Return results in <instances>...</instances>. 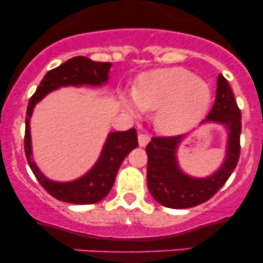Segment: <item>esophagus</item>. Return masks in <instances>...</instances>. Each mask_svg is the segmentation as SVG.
<instances>
[{
  "mask_svg": "<svg viewBox=\"0 0 263 263\" xmlns=\"http://www.w3.org/2000/svg\"><path fill=\"white\" fill-rule=\"evenodd\" d=\"M149 141H151V136L146 134H144V132H140L139 134V145L145 146Z\"/></svg>",
  "mask_w": 263,
  "mask_h": 263,
  "instance_id": "esophagus-1",
  "label": "esophagus"
}]
</instances>
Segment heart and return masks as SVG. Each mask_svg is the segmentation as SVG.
Here are the masks:
<instances>
[{
  "instance_id": "1",
  "label": "heart",
  "mask_w": 263,
  "mask_h": 263,
  "mask_svg": "<svg viewBox=\"0 0 263 263\" xmlns=\"http://www.w3.org/2000/svg\"><path fill=\"white\" fill-rule=\"evenodd\" d=\"M134 100L144 111L158 110L156 122L162 131L181 132L202 118L212 101V90L185 68H162L140 78L134 87Z\"/></svg>"
}]
</instances>
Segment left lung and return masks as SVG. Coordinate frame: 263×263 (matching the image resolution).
Returning <instances> with one entry per match:
<instances>
[{"label":"left lung","mask_w":263,"mask_h":263,"mask_svg":"<svg viewBox=\"0 0 263 263\" xmlns=\"http://www.w3.org/2000/svg\"><path fill=\"white\" fill-rule=\"evenodd\" d=\"M205 122H219L228 128L227 158L222 168L208 179H193L179 170L175 148L180 136H154L146 145L149 192L161 205L171 209H187L210 200L226 184L240 157L241 111L231 87L220 73L217 97Z\"/></svg>","instance_id":"8db88e82"}]
</instances>
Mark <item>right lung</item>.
Returning <instances> with one entry per match:
<instances>
[{"label": "right lung", "mask_w": 263, "mask_h": 263, "mask_svg": "<svg viewBox=\"0 0 263 263\" xmlns=\"http://www.w3.org/2000/svg\"><path fill=\"white\" fill-rule=\"evenodd\" d=\"M111 63L95 62L87 57H73L67 62L49 71L36 92L29 98L24 132V152L32 173L44 190L60 201L70 203H96L101 201L111 190L115 176L127 154L137 146L136 129L112 132L107 137L101 157L95 167L82 179L71 183H57L46 179L39 171L31 157V136H29V118L36 102L46 93L65 85H100L107 80Z\"/></svg>", "instance_id": "obj_1"}]
</instances>
